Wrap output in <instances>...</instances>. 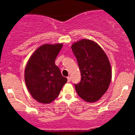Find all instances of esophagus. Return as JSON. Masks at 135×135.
<instances>
[{
    "label": "esophagus",
    "instance_id": "34e87169",
    "mask_svg": "<svg viewBox=\"0 0 135 135\" xmlns=\"http://www.w3.org/2000/svg\"><path fill=\"white\" fill-rule=\"evenodd\" d=\"M67 80H68V82H70L71 80V77H67Z\"/></svg>",
    "mask_w": 135,
    "mask_h": 135
}]
</instances>
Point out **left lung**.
<instances>
[{"mask_svg": "<svg viewBox=\"0 0 135 135\" xmlns=\"http://www.w3.org/2000/svg\"><path fill=\"white\" fill-rule=\"evenodd\" d=\"M76 57L81 80L75 85L84 101L97 102L107 91L112 79V69L106 53L95 42L81 39L71 46Z\"/></svg>", "mask_w": 135, "mask_h": 135, "instance_id": "1", "label": "left lung"}]
</instances>
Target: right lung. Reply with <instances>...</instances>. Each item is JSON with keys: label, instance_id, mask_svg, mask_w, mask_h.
I'll return each mask as SVG.
<instances>
[{"label": "right lung", "instance_id": "1", "mask_svg": "<svg viewBox=\"0 0 135 135\" xmlns=\"http://www.w3.org/2000/svg\"><path fill=\"white\" fill-rule=\"evenodd\" d=\"M63 44H45L31 56L25 69L28 90L36 101L49 103L58 97L67 79L55 65V59Z\"/></svg>", "mask_w": 135, "mask_h": 135}]
</instances>
